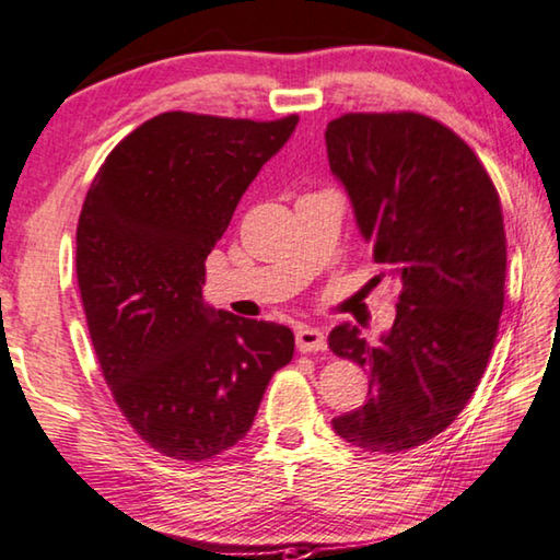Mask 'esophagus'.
I'll return each mask as SVG.
<instances>
[{"label":"esophagus","mask_w":560,"mask_h":560,"mask_svg":"<svg viewBox=\"0 0 560 560\" xmlns=\"http://www.w3.org/2000/svg\"><path fill=\"white\" fill-rule=\"evenodd\" d=\"M295 340H298V350L300 352H319V350H325V347H327L325 329L313 327V325H302L298 329Z\"/></svg>","instance_id":"esophagus-1"}]
</instances>
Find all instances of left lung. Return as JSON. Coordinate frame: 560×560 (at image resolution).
Wrapping results in <instances>:
<instances>
[{"instance_id":"8db88e82","label":"left lung","mask_w":560,"mask_h":560,"mask_svg":"<svg viewBox=\"0 0 560 560\" xmlns=\"http://www.w3.org/2000/svg\"><path fill=\"white\" fill-rule=\"evenodd\" d=\"M360 235L399 285L377 340L350 323L332 352L370 372L362 407L332 419L345 442L399 454L442 434L479 387L506 282L501 200L459 136L421 114H347L325 131Z\"/></svg>"}]
</instances>
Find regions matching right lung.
<instances>
[{
  "instance_id": "1",
  "label": "right lung",
  "mask_w": 560,
  "mask_h": 560,
  "mask_svg": "<svg viewBox=\"0 0 560 560\" xmlns=\"http://www.w3.org/2000/svg\"><path fill=\"white\" fill-rule=\"evenodd\" d=\"M295 126L161 114L108 153L81 208L77 278L101 372L136 434L173 459L241 442L295 354L290 327L203 300L206 258Z\"/></svg>"
}]
</instances>
